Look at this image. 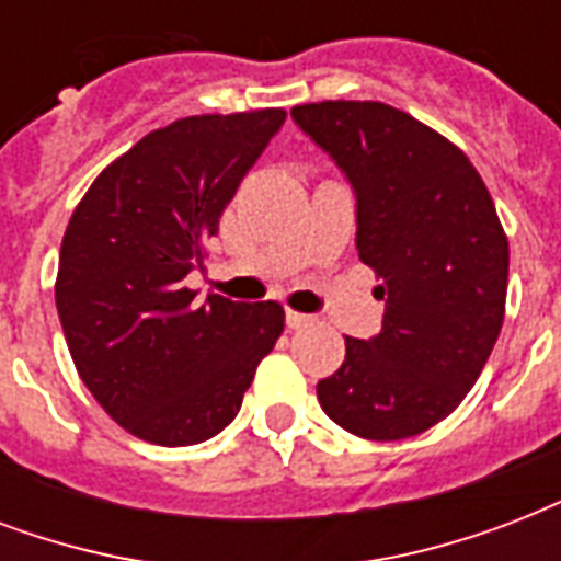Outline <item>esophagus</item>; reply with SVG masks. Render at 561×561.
Returning a JSON list of instances; mask_svg holds the SVG:
<instances>
[{
    "label": "esophagus",
    "instance_id": "obj_1",
    "mask_svg": "<svg viewBox=\"0 0 561 561\" xmlns=\"http://www.w3.org/2000/svg\"><path fill=\"white\" fill-rule=\"evenodd\" d=\"M285 320H288V329H306V325L314 323V317L299 314V311H288V314H285Z\"/></svg>",
    "mask_w": 561,
    "mask_h": 561
}]
</instances>
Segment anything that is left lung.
Masks as SVG:
<instances>
[{"label":"left lung","instance_id":"8db88e82","mask_svg":"<svg viewBox=\"0 0 561 561\" xmlns=\"http://www.w3.org/2000/svg\"><path fill=\"white\" fill-rule=\"evenodd\" d=\"M355 192V247L381 285V332L346 337L317 383L325 416L364 439L416 436L451 413L504 325L510 244L469 157L381 101L290 110Z\"/></svg>","mask_w":561,"mask_h":561}]
</instances>
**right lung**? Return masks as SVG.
Here are the masks:
<instances>
[{"instance_id": "add662e5", "label": "right lung", "mask_w": 561, "mask_h": 561, "mask_svg": "<svg viewBox=\"0 0 561 561\" xmlns=\"http://www.w3.org/2000/svg\"><path fill=\"white\" fill-rule=\"evenodd\" d=\"M285 110L188 116L101 171L66 227L57 314L87 390L153 445H197L241 410L259 360L285 329L279 302L201 306L186 276L285 125Z\"/></svg>"}]
</instances>
